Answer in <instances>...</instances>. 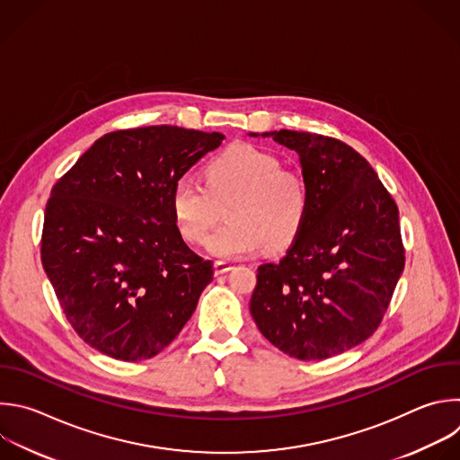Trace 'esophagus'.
Instances as JSON below:
<instances>
[{
  "mask_svg": "<svg viewBox=\"0 0 460 460\" xmlns=\"http://www.w3.org/2000/svg\"><path fill=\"white\" fill-rule=\"evenodd\" d=\"M231 269H233V263H229V261H224V260L215 261V274H226Z\"/></svg>",
  "mask_w": 460,
  "mask_h": 460,
  "instance_id": "obj_1",
  "label": "esophagus"
}]
</instances>
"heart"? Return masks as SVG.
<instances>
[{"instance_id":"b5f03b06","label":"heart","mask_w":460,"mask_h":460,"mask_svg":"<svg viewBox=\"0 0 460 460\" xmlns=\"http://www.w3.org/2000/svg\"><path fill=\"white\" fill-rule=\"evenodd\" d=\"M227 222L208 240V249L226 260L242 258L265 245L288 247L309 215V190L297 172L283 170L278 157L249 144H234L206 168V186L182 175L172 188V209L182 236L193 243L208 238L226 206Z\"/></svg>"}]
</instances>
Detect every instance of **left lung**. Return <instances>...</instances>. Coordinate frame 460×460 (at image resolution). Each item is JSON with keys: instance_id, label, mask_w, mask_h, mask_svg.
I'll use <instances>...</instances> for the list:
<instances>
[{"instance_id": "1", "label": "left lung", "mask_w": 460, "mask_h": 460, "mask_svg": "<svg viewBox=\"0 0 460 460\" xmlns=\"http://www.w3.org/2000/svg\"><path fill=\"white\" fill-rule=\"evenodd\" d=\"M261 137L297 153L311 204L287 254L258 267L251 316L290 358L327 359L368 340L383 322L404 269L399 209L349 144L290 129Z\"/></svg>"}]
</instances>
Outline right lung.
Listing matches in <instances>:
<instances>
[{"label":"right lung","mask_w":460,"mask_h":460,"mask_svg":"<svg viewBox=\"0 0 460 460\" xmlns=\"http://www.w3.org/2000/svg\"><path fill=\"white\" fill-rule=\"evenodd\" d=\"M224 138L166 124L111 131L52 188L41 261L66 320L92 349L149 359L195 313L213 261L182 240L172 188Z\"/></svg>","instance_id":"right-lung-1"}]
</instances>
